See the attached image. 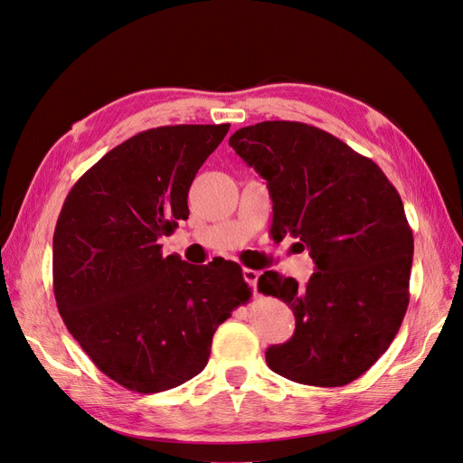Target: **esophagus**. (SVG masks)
I'll return each instance as SVG.
<instances>
[{
	"label": "esophagus",
	"instance_id": "esophagus-1",
	"mask_svg": "<svg viewBox=\"0 0 463 463\" xmlns=\"http://www.w3.org/2000/svg\"><path fill=\"white\" fill-rule=\"evenodd\" d=\"M260 275L261 272L260 270H255V269H244V280L255 289L258 288V280H260Z\"/></svg>",
	"mask_w": 463,
	"mask_h": 463
}]
</instances>
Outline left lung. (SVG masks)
<instances>
[{
	"label": "left lung",
	"mask_w": 463,
	"mask_h": 463,
	"mask_svg": "<svg viewBox=\"0 0 463 463\" xmlns=\"http://www.w3.org/2000/svg\"><path fill=\"white\" fill-rule=\"evenodd\" d=\"M229 145L267 181L272 229L299 238L317 265L307 286L277 270L260 277V292L296 315L292 339L267 349L269 368L305 385L351 383L389 349L410 301L414 236L397 188L309 124L261 122Z\"/></svg>",
	"instance_id": "obj_1"
}]
</instances>
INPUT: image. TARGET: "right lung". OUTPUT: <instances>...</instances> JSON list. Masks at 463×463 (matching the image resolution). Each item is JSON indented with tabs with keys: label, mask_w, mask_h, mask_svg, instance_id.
Segmentation results:
<instances>
[{
	"label": "right lung",
	"mask_w": 463,
	"mask_h": 463,
	"mask_svg": "<svg viewBox=\"0 0 463 463\" xmlns=\"http://www.w3.org/2000/svg\"><path fill=\"white\" fill-rule=\"evenodd\" d=\"M231 124L164 126L107 152L68 193L53 236V289L68 332L110 380L160 392L198 375L251 288L232 261L162 255L188 188Z\"/></svg>",
	"instance_id": "add662e5"
}]
</instances>
